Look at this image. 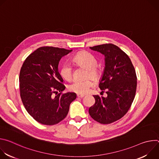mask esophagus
Instances as JSON below:
<instances>
[{"mask_svg":"<svg viewBox=\"0 0 159 159\" xmlns=\"http://www.w3.org/2000/svg\"><path fill=\"white\" fill-rule=\"evenodd\" d=\"M84 96H85V95H84V94H77V97H78V98H84Z\"/></svg>","mask_w":159,"mask_h":159,"instance_id":"obj_1","label":"esophagus"}]
</instances>
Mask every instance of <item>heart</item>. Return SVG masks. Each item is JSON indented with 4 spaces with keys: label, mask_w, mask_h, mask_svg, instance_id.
<instances>
[{
    "label": "heart",
    "mask_w": 159,
    "mask_h": 159,
    "mask_svg": "<svg viewBox=\"0 0 159 159\" xmlns=\"http://www.w3.org/2000/svg\"><path fill=\"white\" fill-rule=\"evenodd\" d=\"M74 61L79 66L87 69V76L91 77L95 80H98L102 76V70L97 66L98 61L96 58L87 52H81L76 54L74 58ZM60 75L66 80H70L72 78V67L69 63L63 64L60 70ZM94 85V82L91 79L84 80H74L69 85L70 91L77 94H86L89 92L90 88Z\"/></svg>",
    "instance_id": "heart-1"
}]
</instances>
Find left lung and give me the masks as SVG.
<instances>
[{"label": "left lung", "instance_id": "obj_1", "mask_svg": "<svg viewBox=\"0 0 159 159\" xmlns=\"http://www.w3.org/2000/svg\"><path fill=\"white\" fill-rule=\"evenodd\" d=\"M104 55L105 67L99 88L106 90V98L93 96L95 104L89 109L90 116L101 124L121 118L131 106L137 89V75L129 57L113 44L90 47Z\"/></svg>", "mask_w": 159, "mask_h": 159}]
</instances>
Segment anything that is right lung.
<instances>
[{
    "label": "right lung",
    "instance_id": "obj_1",
    "mask_svg": "<svg viewBox=\"0 0 159 159\" xmlns=\"http://www.w3.org/2000/svg\"><path fill=\"white\" fill-rule=\"evenodd\" d=\"M72 51L40 47L22 64L19 74L21 100L28 112L38 123H58L66 116L70 103L76 99L74 93H61L65 86L58 69L60 59Z\"/></svg>",
    "mask_w": 159,
    "mask_h": 159
}]
</instances>
